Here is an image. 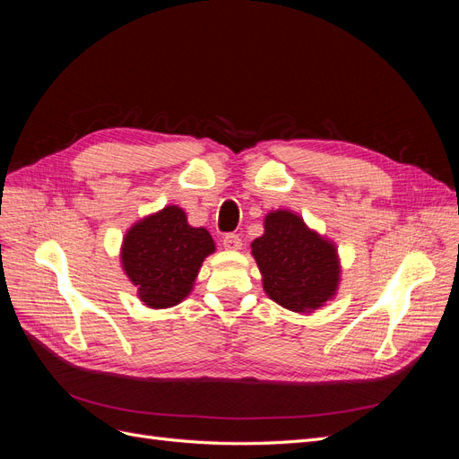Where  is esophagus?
<instances>
[{"label": "esophagus", "instance_id": "34e87169", "mask_svg": "<svg viewBox=\"0 0 459 459\" xmlns=\"http://www.w3.org/2000/svg\"><path fill=\"white\" fill-rule=\"evenodd\" d=\"M221 243H224V247L228 248V251H239L241 245H243L239 235H235V233L224 235V241H221Z\"/></svg>", "mask_w": 459, "mask_h": 459}]
</instances>
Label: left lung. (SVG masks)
Listing matches in <instances>:
<instances>
[{"mask_svg": "<svg viewBox=\"0 0 459 459\" xmlns=\"http://www.w3.org/2000/svg\"><path fill=\"white\" fill-rule=\"evenodd\" d=\"M266 295L293 312H314L337 295V247L290 211H273L251 243Z\"/></svg>", "mask_w": 459, "mask_h": 459, "instance_id": "1", "label": "left lung"}]
</instances>
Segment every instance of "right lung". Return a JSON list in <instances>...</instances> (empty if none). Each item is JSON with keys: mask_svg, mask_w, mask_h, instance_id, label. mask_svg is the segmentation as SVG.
I'll return each mask as SVG.
<instances>
[{"mask_svg": "<svg viewBox=\"0 0 459 459\" xmlns=\"http://www.w3.org/2000/svg\"><path fill=\"white\" fill-rule=\"evenodd\" d=\"M204 228H191L182 208L170 204L145 216L124 235L122 268L149 308H170L193 289L203 260L214 253Z\"/></svg>", "mask_w": 459, "mask_h": 459, "instance_id": "right-lung-1", "label": "right lung"}]
</instances>
